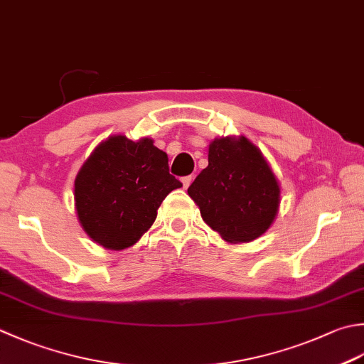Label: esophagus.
<instances>
[{
    "instance_id": "1",
    "label": "esophagus",
    "mask_w": 364,
    "mask_h": 364,
    "mask_svg": "<svg viewBox=\"0 0 364 364\" xmlns=\"http://www.w3.org/2000/svg\"><path fill=\"white\" fill-rule=\"evenodd\" d=\"M192 180H194V176H192V175H188V176H183V178H181L183 188H184V189H188V188H189V184L192 183Z\"/></svg>"
}]
</instances>
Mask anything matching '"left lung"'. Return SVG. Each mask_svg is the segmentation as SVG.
<instances>
[{
  "mask_svg": "<svg viewBox=\"0 0 364 364\" xmlns=\"http://www.w3.org/2000/svg\"><path fill=\"white\" fill-rule=\"evenodd\" d=\"M203 220L229 243L265 233L279 208V184L262 153L246 137L216 139L208 167L188 189Z\"/></svg>",
  "mask_w": 364,
  "mask_h": 364,
  "instance_id": "1",
  "label": "left lung"
}]
</instances>
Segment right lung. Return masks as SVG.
<instances>
[{
	"mask_svg": "<svg viewBox=\"0 0 364 364\" xmlns=\"http://www.w3.org/2000/svg\"><path fill=\"white\" fill-rule=\"evenodd\" d=\"M183 184L151 139L113 135L75 178V208L83 230L107 249L129 247L153 225L162 200Z\"/></svg>",
	"mask_w": 364,
	"mask_h": 364,
	"instance_id": "add662e5",
	"label": "right lung"
}]
</instances>
